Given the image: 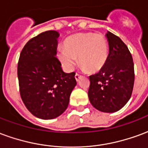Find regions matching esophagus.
<instances>
[{
    "label": "esophagus",
    "instance_id": "esophagus-1",
    "mask_svg": "<svg viewBox=\"0 0 148 148\" xmlns=\"http://www.w3.org/2000/svg\"><path fill=\"white\" fill-rule=\"evenodd\" d=\"M81 77H82V75H81V74L76 73V74H75V79H76V81H77V82L79 80V78H80Z\"/></svg>",
    "mask_w": 148,
    "mask_h": 148
}]
</instances>
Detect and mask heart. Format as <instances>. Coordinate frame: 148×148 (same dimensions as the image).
I'll use <instances>...</instances> for the list:
<instances>
[{"mask_svg": "<svg viewBox=\"0 0 148 148\" xmlns=\"http://www.w3.org/2000/svg\"><path fill=\"white\" fill-rule=\"evenodd\" d=\"M109 56L108 40L102 34L77 33L68 37L64 47L58 50V58L67 71L79 62L84 70L97 71L105 66Z\"/></svg>", "mask_w": 148, "mask_h": 148, "instance_id": "heart-1", "label": "heart"}]
</instances>
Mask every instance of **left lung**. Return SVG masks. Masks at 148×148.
<instances>
[{
    "label": "left lung",
    "instance_id": "left-lung-1",
    "mask_svg": "<svg viewBox=\"0 0 148 148\" xmlns=\"http://www.w3.org/2000/svg\"><path fill=\"white\" fill-rule=\"evenodd\" d=\"M109 53L101 70L90 76L88 96L91 105L99 111L114 112L122 109L133 90L135 73L132 56L126 44L108 32Z\"/></svg>",
    "mask_w": 148,
    "mask_h": 148
}]
</instances>
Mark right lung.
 Wrapping results in <instances>:
<instances>
[{"label":"right lung","mask_w":148,"mask_h":148,"mask_svg":"<svg viewBox=\"0 0 148 148\" xmlns=\"http://www.w3.org/2000/svg\"><path fill=\"white\" fill-rule=\"evenodd\" d=\"M56 31L33 37L22 49L17 66L21 99L35 116L50 120L66 109L76 86L75 73H64L56 57Z\"/></svg>","instance_id":"1"}]
</instances>
